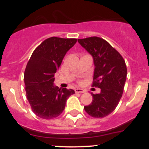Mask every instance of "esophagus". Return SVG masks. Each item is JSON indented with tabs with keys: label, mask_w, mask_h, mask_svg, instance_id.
Masks as SVG:
<instances>
[{
	"label": "esophagus",
	"mask_w": 149,
	"mask_h": 149,
	"mask_svg": "<svg viewBox=\"0 0 149 149\" xmlns=\"http://www.w3.org/2000/svg\"><path fill=\"white\" fill-rule=\"evenodd\" d=\"M75 92H76V93H84V92H86V91H85V90L82 89V88H76V89H75Z\"/></svg>",
	"instance_id": "1"
}]
</instances>
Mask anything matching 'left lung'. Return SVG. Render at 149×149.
<instances>
[{"mask_svg":"<svg viewBox=\"0 0 149 149\" xmlns=\"http://www.w3.org/2000/svg\"><path fill=\"white\" fill-rule=\"evenodd\" d=\"M78 42L94 58L92 86L101 88L100 94H91L92 102L84 109L93 118H104L115 110L123 95L127 77L125 62L118 51L102 38L87 37Z\"/></svg>","mask_w":149,"mask_h":149,"instance_id":"1","label":"left lung"}]
</instances>
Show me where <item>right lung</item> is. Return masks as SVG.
<instances>
[{"label":"right lung","mask_w":149,"mask_h":149,"mask_svg":"<svg viewBox=\"0 0 149 149\" xmlns=\"http://www.w3.org/2000/svg\"><path fill=\"white\" fill-rule=\"evenodd\" d=\"M77 39L52 37L46 39L33 52L24 71L27 98L33 112L40 118L51 120L64 110L66 100L75 94L73 89L54 86V74L66 52Z\"/></svg>","instance_id":"right-lung-1"}]
</instances>
